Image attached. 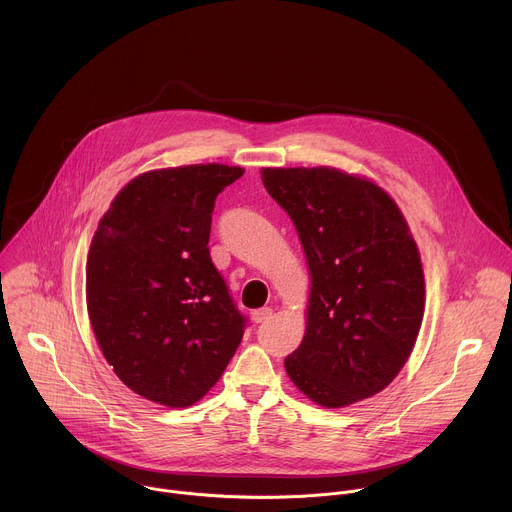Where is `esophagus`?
Listing matches in <instances>:
<instances>
[{
	"label": "esophagus",
	"instance_id": "obj_1",
	"mask_svg": "<svg viewBox=\"0 0 512 512\" xmlns=\"http://www.w3.org/2000/svg\"><path fill=\"white\" fill-rule=\"evenodd\" d=\"M271 314H273V312H271V308H259V310H255V312H253V316H251V318H253V322H255V324H263V322H267V320L271 318Z\"/></svg>",
	"mask_w": 512,
	"mask_h": 512
}]
</instances>
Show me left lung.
<instances>
[{
	"label": "left lung",
	"mask_w": 512,
	"mask_h": 512,
	"mask_svg": "<svg viewBox=\"0 0 512 512\" xmlns=\"http://www.w3.org/2000/svg\"><path fill=\"white\" fill-rule=\"evenodd\" d=\"M296 225L310 298L302 344L283 367L310 401L340 409L381 393L409 360L423 312L417 243L377 182L330 166L261 168Z\"/></svg>",
	"instance_id": "left-lung-1"
}]
</instances>
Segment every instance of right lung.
Returning a JSON list of instances; mask_svg holds the SVG:
<instances>
[{"label":"right lung","mask_w":512,"mask_h":512,"mask_svg":"<svg viewBox=\"0 0 512 512\" xmlns=\"http://www.w3.org/2000/svg\"><path fill=\"white\" fill-rule=\"evenodd\" d=\"M241 166L192 164L129 180L87 257V312L113 373L143 399L182 409L225 373L245 318L210 261L214 200Z\"/></svg>","instance_id":"add662e5"}]
</instances>
